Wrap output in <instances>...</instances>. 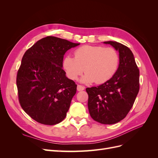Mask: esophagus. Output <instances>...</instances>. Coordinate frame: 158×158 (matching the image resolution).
I'll use <instances>...</instances> for the list:
<instances>
[{"instance_id": "esophagus-1", "label": "esophagus", "mask_w": 158, "mask_h": 158, "mask_svg": "<svg viewBox=\"0 0 158 158\" xmlns=\"http://www.w3.org/2000/svg\"><path fill=\"white\" fill-rule=\"evenodd\" d=\"M84 89H85V87L83 86V85H79V84L77 85V90L78 91H82Z\"/></svg>"}]
</instances>
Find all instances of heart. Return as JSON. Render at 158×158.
<instances>
[{
    "label": "heart",
    "instance_id": "b5f03b06",
    "mask_svg": "<svg viewBox=\"0 0 158 158\" xmlns=\"http://www.w3.org/2000/svg\"><path fill=\"white\" fill-rule=\"evenodd\" d=\"M119 64L117 51L111 47L84 45L74 51V58L66 56L63 61L66 75L76 80L85 72L80 79L82 83L103 84L115 74Z\"/></svg>",
    "mask_w": 158,
    "mask_h": 158
}]
</instances>
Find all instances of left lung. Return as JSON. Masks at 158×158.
Here are the masks:
<instances>
[{"mask_svg":"<svg viewBox=\"0 0 158 158\" xmlns=\"http://www.w3.org/2000/svg\"><path fill=\"white\" fill-rule=\"evenodd\" d=\"M119 52V65L107 82L97 87L87 88L88 106L94 121L112 125L125 118L139 92V69L131 49L117 41H105Z\"/></svg>","mask_w":158,"mask_h":158,"instance_id":"8db88e82","label":"left lung"}]
</instances>
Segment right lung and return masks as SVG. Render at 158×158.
Segmentation results:
<instances>
[{"mask_svg":"<svg viewBox=\"0 0 158 158\" xmlns=\"http://www.w3.org/2000/svg\"><path fill=\"white\" fill-rule=\"evenodd\" d=\"M79 45L47 36L23 55L16 77L18 99L33 120L54 125L66 117L77 85L66 76L63 57L69 49Z\"/></svg>","mask_w":158,"mask_h":158,"instance_id":"1","label":"right lung"}]
</instances>
